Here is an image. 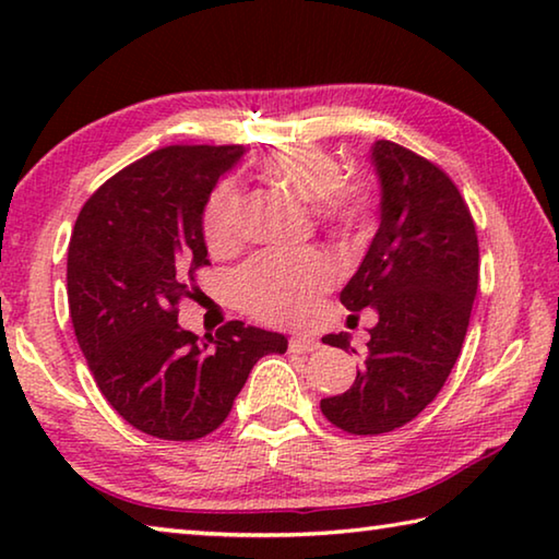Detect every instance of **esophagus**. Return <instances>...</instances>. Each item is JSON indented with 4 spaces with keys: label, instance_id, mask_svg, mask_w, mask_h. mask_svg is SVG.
Instances as JSON below:
<instances>
[{
    "label": "esophagus",
    "instance_id": "34e87169",
    "mask_svg": "<svg viewBox=\"0 0 559 559\" xmlns=\"http://www.w3.org/2000/svg\"><path fill=\"white\" fill-rule=\"evenodd\" d=\"M288 347H290V353H316V349L320 347V343H318L316 337H310V335H293Z\"/></svg>",
    "mask_w": 559,
    "mask_h": 559
}]
</instances>
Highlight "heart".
<instances>
[{
	"instance_id": "heart-1",
	"label": "heart",
	"mask_w": 559,
	"mask_h": 559,
	"mask_svg": "<svg viewBox=\"0 0 559 559\" xmlns=\"http://www.w3.org/2000/svg\"><path fill=\"white\" fill-rule=\"evenodd\" d=\"M259 175L293 200L316 206V222L337 241H353L372 210V189L362 179H343L337 157L318 145L273 150ZM202 234L212 253H229L241 241V194L231 182L212 189L202 212ZM335 283V269L320 253H263L239 273L241 306L266 323H300Z\"/></svg>"
}]
</instances>
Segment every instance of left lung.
<instances>
[{"mask_svg": "<svg viewBox=\"0 0 559 559\" xmlns=\"http://www.w3.org/2000/svg\"><path fill=\"white\" fill-rule=\"evenodd\" d=\"M380 177V229L340 293L347 310L372 308L377 325L353 386L320 402L357 437L404 427L427 409L456 365L478 288L476 224L449 175L390 140L370 150ZM325 345L357 349L347 333Z\"/></svg>", "mask_w": 559, "mask_h": 559, "instance_id": "left-lung-1", "label": "left lung"}]
</instances>
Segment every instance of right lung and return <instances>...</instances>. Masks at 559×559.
Here are the masks:
<instances>
[{
    "instance_id": "right-lung-1",
    "label": "right lung",
    "mask_w": 559,
    "mask_h": 559,
    "mask_svg": "<svg viewBox=\"0 0 559 559\" xmlns=\"http://www.w3.org/2000/svg\"><path fill=\"white\" fill-rule=\"evenodd\" d=\"M243 145H169L120 169L75 219L69 310L98 390L150 437L194 441L229 416L263 355L286 353L281 333L231 320L212 335L177 323L210 263L202 212Z\"/></svg>"
}]
</instances>
